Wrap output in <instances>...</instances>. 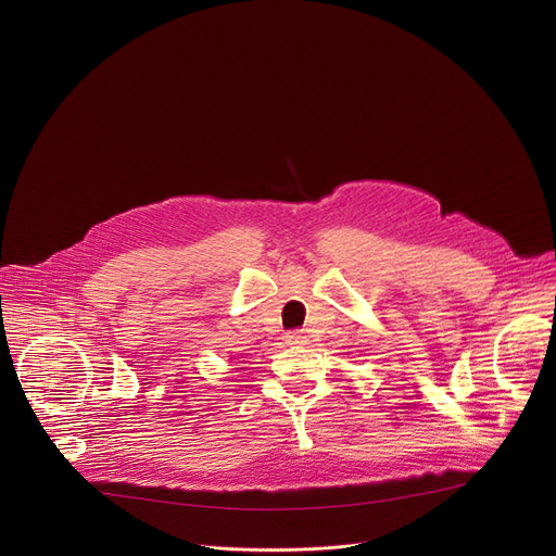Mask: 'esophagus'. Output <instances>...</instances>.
I'll use <instances>...</instances> for the list:
<instances>
[{
    "instance_id": "esophagus-1",
    "label": "esophagus",
    "mask_w": 556,
    "mask_h": 556,
    "mask_svg": "<svg viewBox=\"0 0 556 556\" xmlns=\"http://www.w3.org/2000/svg\"><path fill=\"white\" fill-rule=\"evenodd\" d=\"M286 343L288 345H305L307 343V337L303 332H288L286 334Z\"/></svg>"
}]
</instances>
